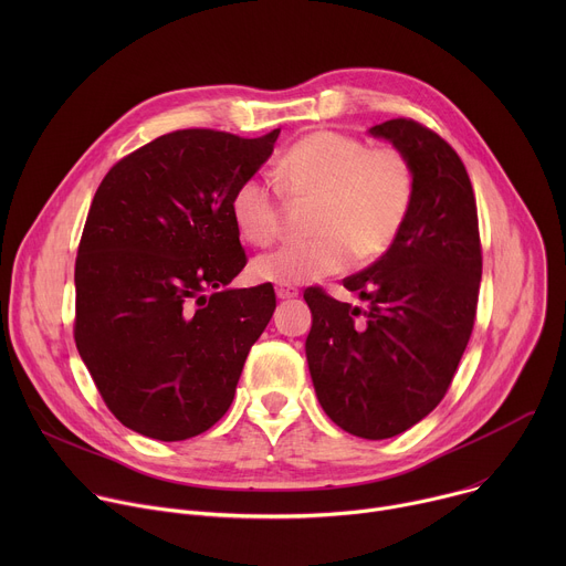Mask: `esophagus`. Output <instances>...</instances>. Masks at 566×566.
I'll use <instances>...</instances> for the list:
<instances>
[{
    "label": "esophagus",
    "instance_id": "obj_1",
    "mask_svg": "<svg viewBox=\"0 0 566 566\" xmlns=\"http://www.w3.org/2000/svg\"><path fill=\"white\" fill-rule=\"evenodd\" d=\"M275 295L280 300H291V297H297V289H293V286H277Z\"/></svg>",
    "mask_w": 566,
    "mask_h": 566
}]
</instances>
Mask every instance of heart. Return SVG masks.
Masks as SVG:
<instances>
[{"instance_id": "obj_1", "label": "heart", "mask_w": 566, "mask_h": 566, "mask_svg": "<svg viewBox=\"0 0 566 566\" xmlns=\"http://www.w3.org/2000/svg\"><path fill=\"white\" fill-rule=\"evenodd\" d=\"M280 186L293 199H315L311 232L253 262L262 282L293 286L365 264L385 255L408 221L415 172L394 147H369L343 132L319 129L295 140L277 160ZM230 217L249 244L269 247L282 230L277 190L249 177L232 190Z\"/></svg>"}]
</instances>
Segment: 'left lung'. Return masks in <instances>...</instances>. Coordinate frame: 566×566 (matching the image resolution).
Masks as SVG:
<instances>
[{
	"instance_id": "obj_1",
	"label": "left lung",
	"mask_w": 566,
	"mask_h": 566,
	"mask_svg": "<svg viewBox=\"0 0 566 566\" xmlns=\"http://www.w3.org/2000/svg\"><path fill=\"white\" fill-rule=\"evenodd\" d=\"M369 134L389 140L415 172L408 221L380 260L343 280L367 308L319 286L304 300L322 410L345 432L378 441L417 426L446 396L474 325L481 241L465 166L437 132L394 118Z\"/></svg>"
}]
</instances>
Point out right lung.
I'll use <instances>...</instances> for the list:
<instances>
[{
  "instance_id": "1",
  "label": "right lung",
  "mask_w": 566,
  "mask_h": 566,
  "mask_svg": "<svg viewBox=\"0 0 566 566\" xmlns=\"http://www.w3.org/2000/svg\"><path fill=\"white\" fill-rule=\"evenodd\" d=\"M277 136L177 129L120 158L96 190L75 260L73 338L109 412L143 437L212 428L275 311L273 286L228 284L247 266L232 190Z\"/></svg>"
}]
</instances>
